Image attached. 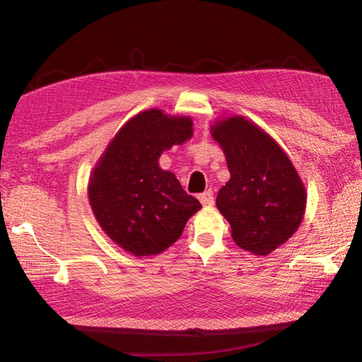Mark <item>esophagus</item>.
<instances>
[{
    "label": "esophagus",
    "mask_w": 362,
    "mask_h": 362,
    "mask_svg": "<svg viewBox=\"0 0 362 362\" xmlns=\"http://www.w3.org/2000/svg\"><path fill=\"white\" fill-rule=\"evenodd\" d=\"M198 199L201 201L203 206H212L214 204V192L212 189H207V192L198 194Z\"/></svg>",
    "instance_id": "esophagus-1"
}]
</instances>
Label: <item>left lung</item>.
<instances>
[{"instance_id": "8db88e82", "label": "left lung", "mask_w": 362, "mask_h": 362, "mask_svg": "<svg viewBox=\"0 0 362 362\" xmlns=\"http://www.w3.org/2000/svg\"><path fill=\"white\" fill-rule=\"evenodd\" d=\"M211 134L230 170L216 204L228 220L233 241L254 255H268L302 223L303 182L283 148L244 116L216 122Z\"/></svg>"}]
</instances>
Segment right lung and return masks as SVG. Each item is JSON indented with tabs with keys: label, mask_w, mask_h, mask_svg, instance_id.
Listing matches in <instances>:
<instances>
[{
	"label": "right lung",
	"mask_w": 362,
	"mask_h": 362,
	"mask_svg": "<svg viewBox=\"0 0 362 362\" xmlns=\"http://www.w3.org/2000/svg\"><path fill=\"white\" fill-rule=\"evenodd\" d=\"M192 127L188 116L145 110L121 127L94 168L90 207L107 236L126 252L161 254L201 209L199 201L158 163L164 150L193 136Z\"/></svg>",
	"instance_id": "add662e5"
}]
</instances>
